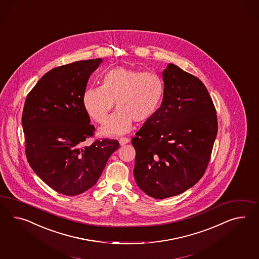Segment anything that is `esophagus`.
Here are the masks:
<instances>
[{
    "instance_id": "esophagus-1",
    "label": "esophagus",
    "mask_w": 259,
    "mask_h": 259,
    "mask_svg": "<svg viewBox=\"0 0 259 259\" xmlns=\"http://www.w3.org/2000/svg\"><path fill=\"white\" fill-rule=\"evenodd\" d=\"M130 141V140L128 139V138H125V137H122V138H120L119 140V144L120 145H124L126 143H128Z\"/></svg>"
}]
</instances>
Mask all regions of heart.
I'll list each match as a JSON object with an SVG mask.
<instances>
[{"instance_id":"1","label":"heart","mask_w":259,"mask_h":259,"mask_svg":"<svg viewBox=\"0 0 259 259\" xmlns=\"http://www.w3.org/2000/svg\"><path fill=\"white\" fill-rule=\"evenodd\" d=\"M165 84L154 72L117 67L107 70L103 84L89 87L83 105L91 119L103 123L117 103L118 110L102 126L105 136H116L131 130L133 121L143 123L154 118L160 108Z\"/></svg>"}]
</instances>
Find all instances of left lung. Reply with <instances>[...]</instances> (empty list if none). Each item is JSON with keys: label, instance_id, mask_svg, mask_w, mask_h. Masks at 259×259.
I'll return each mask as SVG.
<instances>
[{"label": "left lung", "instance_id": "obj_1", "mask_svg": "<svg viewBox=\"0 0 259 259\" xmlns=\"http://www.w3.org/2000/svg\"><path fill=\"white\" fill-rule=\"evenodd\" d=\"M163 81L160 108L131 140L137 185L155 199L181 194L203 177L218 132L216 108L200 79L168 64Z\"/></svg>", "mask_w": 259, "mask_h": 259}]
</instances>
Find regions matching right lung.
<instances>
[{
  "instance_id": "obj_1",
  "label": "right lung",
  "mask_w": 259,
  "mask_h": 259,
  "mask_svg": "<svg viewBox=\"0 0 259 259\" xmlns=\"http://www.w3.org/2000/svg\"><path fill=\"white\" fill-rule=\"evenodd\" d=\"M102 59L76 61L45 73L30 91L22 112L25 154L42 181L64 195L81 194L93 187L117 140L84 142L94 136L83 105L87 84Z\"/></svg>"
}]
</instances>
